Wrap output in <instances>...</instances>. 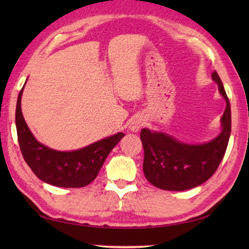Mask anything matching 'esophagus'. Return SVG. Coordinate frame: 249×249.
I'll use <instances>...</instances> for the list:
<instances>
[{
	"instance_id": "obj_1",
	"label": "esophagus",
	"mask_w": 249,
	"mask_h": 249,
	"mask_svg": "<svg viewBox=\"0 0 249 249\" xmlns=\"http://www.w3.org/2000/svg\"><path fill=\"white\" fill-rule=\"evenodd\" d=\"M142 125H143V120L142 119H135L133 122H131L130 125H129V128L131 131H139V129L142 127Z\"/></svg>"
}]
</instances>
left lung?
I'll return each instance as SVG.
<instances>
[{"instance_id": "obj_1", "label": "left lung", "mask_w": 249, "mask_h": 249, "mask_svg": "<svg viewBox=\"0 0 249 249\" xmlns=\"http://www.w3.org/2000/svg\"><path fill=\"white\" fill-rule=\"evenodd\" d=\"M213 80L226 99L221 116V133L203 144H187L163 133L143 128L140 139L144 150L143 172L154 186L173 192H182L199 185L217 170L228 146L231 134V109L228 96L218 73L213 71Z\"/></svg>"}]
</instances>
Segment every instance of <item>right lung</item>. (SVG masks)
I'll use <instances>...</instances> for the list:
<instances>
[{"label": "right lung", "instance_id": "obj_1", "mask_svg": "<svg viewBox=\"0 0 249 249\" xmlns=\"http://www.w3.org/2000/svg\"><path fill=\"white\" fill-rule=\"evenodd\" d=\"M23 88L17 100L16 127L25 162L37 178L53 186L65 188L87 186L97 177L109 153L125 135L118 133L77 151L60 152L49 149L34 138L25 123L21 111Z\"/></svg>", "mask_w": 249, "mask_h": 249}]
</instances>
